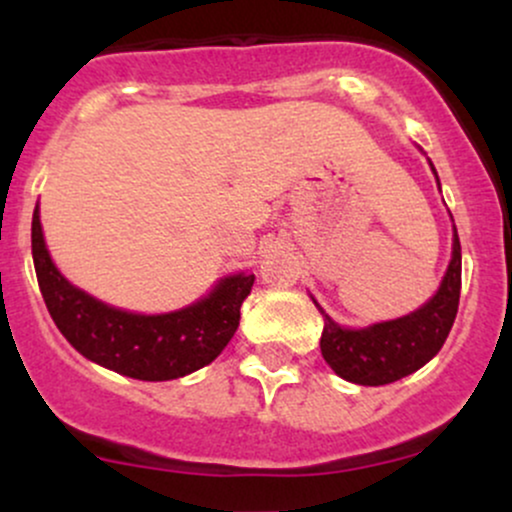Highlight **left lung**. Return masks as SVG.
Returning <instances> with one entry per match:
<instances>
[{"label": "left lung", "mask_w": 512, "mask_h": 512, "mask_svg": "<svg viewBox=\"0 0 512 512\" xmlns=\"http://www.w3.org/2000/svg\"><path fill=\"white\" fill-rule=\"evenodd\" d=\"M462 289L460 238L452 240V260L436 296L424 308L368 330H344L325 313L320 349L339 378L356 385H387L419 370L438 354L455 322Z\"/></svg>", "instance_id": "1"}]
</instances>
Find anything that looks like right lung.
Listing matches in <instances>:
<instances>
[{
    "label": "right lung",
    "instance_id": "right-lung-1",
    "mask_svg": "<svg viewBox=\"0 0 512 512\" xmlns=\"http://www.w3.org/2000/svg\"><path fill=\"white\" fill-rule=\"evenodd\" d=\"M33 264L50 317L67 342L91 361L137 380H173L204 368L238 330L240 305L255 274L223 279L204 301L166 315L115 310L74 289L52 264L38 209L31 226Z\"/></svg>",
    "mask_w": 512,
    "mask_h": 512
}]
</instances>
